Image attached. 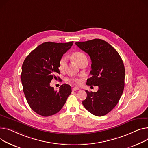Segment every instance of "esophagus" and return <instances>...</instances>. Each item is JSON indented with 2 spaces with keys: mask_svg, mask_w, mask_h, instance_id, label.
I'll return each instance as SVG.
<instances>
[{
  "mask_svg": "<svg viewBox=\"0 0 148 148\" xmlns=\"http://www.w3.org/2000/svg\"><path fill=\"white\" fill-rule=\"evenodd\" d=\"M79 89H80V88H78V87H73V91H77V90H78Z\"/></svg>",
  "mask_w": 148,
  "mask_h": 148,
  "instance_id": "1",
  "label": "esophagus"
}]
</instances>
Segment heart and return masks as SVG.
<instances>
[{
    "mask_svg": "<svg viewBox=\"0 0 148 148\" xmlns=\"http://www.w3.org/2000/svg\"><path fill=\"white\" fill-rule=\"evenodd\" d=\"M73 58L74 59V60L78 65H80L81 62H83V61L87 60L86 55L81 52H74L73 54ZM67 61H68V57L66 56H64L61 58L60 62H59V65H58L59 70H60L61 71L64 70V69L65 68L67 65ZM70 81L76 84H80L82 83V80L80 79V78H73V79H71Z\"/></svg>",
    "mask_w": 148,
    "mask_h": 148,
    "instance_id": "1",
    "label": "heart"
}]
</instances>
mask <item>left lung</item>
<instances>
[{"instance_id": "8db88e82", "label": "left lung", "mask_w": 148, "mask_h": 148, "mask_svg": "<svg viewBox=\"0 0 148 148\" xmlns=\"http://www.w3.org/2000/svg\"><path fill=\"white\" fill-rule=\"evenodd\" d=\"M75 45L90 56L91 77L86 84L98 86L96 92H88L82 102L86 109L94 115L101 116L111 111L119 102L124 88L125 68L115 49L99 38Z\"/></svg>"}]
</instances>
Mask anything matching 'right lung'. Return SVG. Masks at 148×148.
Instances as JSON below:
<instances>
[{
  "label": "right lung",
  "mask_w": 148,
  "mask_h": 148,
  "mask_svg": "<svg viewBox=\"0 0 148 148\" xmlns=\"http://www.w3.org/2000/svg\"><path fill=\"white\" fill-rule=\"evenodd\" d=\"M73 45V42H45L25 59L21 74L23 92L29 106L39 115L48 116L58 112L71 93L70 85L64 84L59 91H55L50 83L60 74L59 62Z\"/></svg>",
  "instance_id": "add662e5"
}]
</instances>
